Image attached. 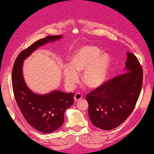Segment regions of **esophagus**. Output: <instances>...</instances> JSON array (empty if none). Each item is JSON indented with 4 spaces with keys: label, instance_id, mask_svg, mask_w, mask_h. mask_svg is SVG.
<instances>
[{
    "label": "esophagus",
    "instance_id": "34e87169",
    "mask_svg": "<svg viewBox=\"0 0 154 154\" xmlns=\"http://www.w3.org/2000/svg\"><path fill=\"white\" fill-rule=\"evenodd\" d=\"M82 98V95L81 94V93H76V94L74 96V100L75 101H78L79 100H80V99Z\"/></svg>",
    "mask_w": 154,
    "mask_h": 154
}]
</instances>
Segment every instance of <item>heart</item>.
<instances>
[{"instance_id": "b5f03b06", "label": "heart", "mask_w": 154, "mask_h": 154, "mask_svg": "<svg viewBox=\"0 0 154 154\" xmlns=\"http://www.w3.org/2000/svg\"><path fill=\"white\" fill-rule=\"evenodd\" d=\"M110 65L107 53H101L98 48L84 46L75 51L72 56L70 65L63 69V77L66 86L72 89L77 82L82 72L83 82L90 88L100 87L106 79Z\"/></svg>"}]
</instances>
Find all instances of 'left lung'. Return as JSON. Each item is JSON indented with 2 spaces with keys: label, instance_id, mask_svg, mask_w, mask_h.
I'll list each match as a JSON object with an SVG mask.
<instances>
[{
  "label": "left lung",
  "instance_id": "left-lung-1",
  "mask_svg": "<svg viewBox=\"0 0 154 154\" xmlns=\"http://www.w3.org/2000/svg\"><path fill=\"white\" fill-rule=\"evenodd\" d=\"M123 73L107 81L86 95L88 113L93 125L111 130L125 121L133 111L141 92L143 71L133 54L126 53Z\"/></svg>",
  "mask_w": 154,
  "mask_h": 154
}]
</instances>
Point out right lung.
Instances as JSON below:
<instances>
[{
  "instance_id": "add662e5",
  "label": "right lung",
  "mask_w": 154,
  "mask_h": 154,
  "mask_svg": "<svg viewBox=\"0 0 154 154\" xmlns=\"http://www.w3.org/2000/svg\"><path fill=\"white\" fill-rule=\"evenodd\" d=\"M61 38L62 35L48 36L36 41L17 57L12 71L13 92L20 112L30 125L44 134L52 133L63 125L64 112L73 104L74 94L59 90L43 95L33 92L24 79L23 62L41 46Z\"/></svg>"
}]
</instances>
